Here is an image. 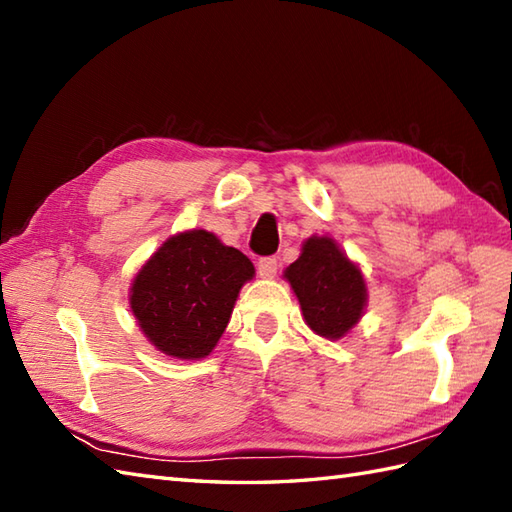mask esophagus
<instances>
[{"mask_svg":"<svg viewBox=\"0 0 512 512\" xmlns=\"http://www.w3.org/2000/svg\"><path fill=\"white\" fill-rule=\"evenodd\" d=\"M257 273L264 279H273L277 275V259L275 257H262L257 262Z\"/></svg>","mask_w":512,"mask_h":512,"instance_id":"1","label":"esophagus"}]
</instances>
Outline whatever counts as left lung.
Listing matches in <instances>:
<instances>
[{
  "label": "left lung",
  "instance_id": "1",
  "mask_svg": "<svg viewBox=\"0 0 512 512\" xmlns=\"http://www.w3.org/2000/svg\"><path fill=\"white\" fill-rule=\"evenodd\" d=\"M303 319L325 339H341L361 319L367 288L361 270L330 237H310L301 257L286 268Z\"/></svg>",
  "mask_w": 512,
  "mask_h": 512
}]
</instances>
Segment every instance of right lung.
<instances>
[{
	"label": "right lung",
	"mask_w": 512,
	"mask_h": 512,
	"mask_svg": "<svg viewBox=\"0 0 512 512\" xmlns=\"http://www.w3.org/2000/svg\"><path fill=\"white\" fill-rule=\"evenodd\" d=\"M253 275V264L237 248L213 233L187 231L169 237L140 268L129 303L160 352L195 361L220 341L239 290Z\"/></svg>",
	"instance_id": "add662e5"
}]
</instances>
